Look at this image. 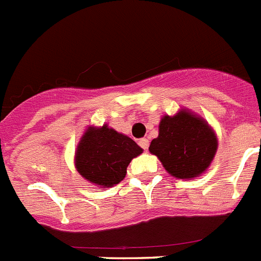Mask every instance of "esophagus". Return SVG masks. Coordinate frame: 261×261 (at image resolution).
Segmentation results:
<instances>
[{
	"instance_id": "esophagus-1",
	"label": "esophagus",
	"mask_w": 261,
	"mask_h": 261,
	"mask_svg": "<svg viewBox=\"0 0 261 261\" xmlns=\"http://www.w3.org/2000/svg\"><path fill=\"white\" fill-rule=\"evenodd\" d=\"M139 144H140V146H141V148H143V149H148V146H149V140L148 139H141L139 141Z\"/></svg>"
}]
</instances>
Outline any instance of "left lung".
Instances as JSON below:
<instances>
[{"label": "left lung", "instance_id": "obj_1", "mask_svg": "<svg viewBox=\"0 0 261 261\" xmlns=\"http://www.w3.org/2000/svg\"><path fill=\"white\" fill-rule=\"evenodd\" d=\"M149 152L171 176L192 180L210 168L217 152V136L206 120L182 108L176 115L161 117Z\"/></svg>", "mask_w": 261, "mask_h": 261}]
</instances>
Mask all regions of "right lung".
<instances>
[{"label": "right lung", "mask_w": 261, "mask_h": 261, "mask_svg": "<svg viewBox=\"0 0 261 261\" xmlns=\"http://www.w3.org/2000/svg\"><path fill=\"white\" fill-rule=\"evenodd\" d=\"M141 153L143 148L108 124L89 125L77 144L74 167L87 181L109 188L124 180L129 163Z\"/></svg>", "instance_id": "add662e5"}]
</instances>
